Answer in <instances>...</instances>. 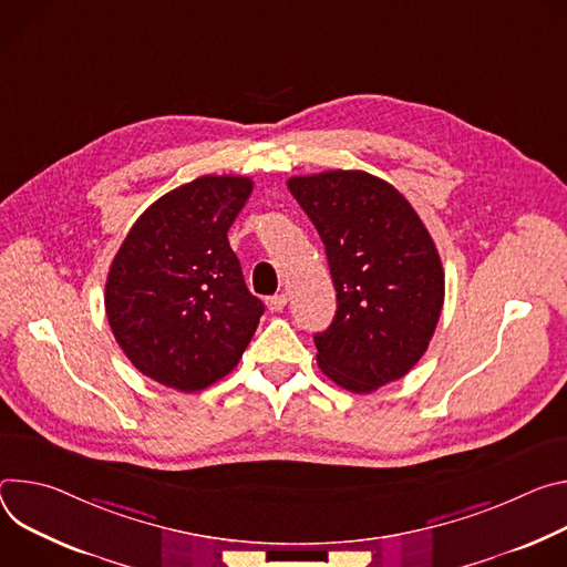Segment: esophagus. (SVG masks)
<instances>
[{
  "mask_svg": "<svg viewBox=\"0 0 567 567\" xmlns=\"http://www.w3.org/2000/svg\"><path fill=\"white\" fill-rule=\"evenodd\" d=\"M266 303H268V310H270V312H279V310H284V308H286V303H288V295H286V292H281V295L268 297V299H266Z\"/></svg>",
  "mask_w": 567,
  "mask_h": 567,
  "instance_id": "esophagus-1",
  "label": "esophagus"
}]
</instances>
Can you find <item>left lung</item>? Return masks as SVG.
Instances as JSON below:
<instances>
[{"label":"left lung","instance_id":"left-lung-1","mask_svg":"<svg viewBox=\"0 0 567 567\" xmlns=\"http://www.w3.org/2000/svg\"><path fill=\"white\" fill-rule=\"evenodd\" d=\"M316 225L338 310L316 336L318 364L340 388L369 394L425 353L444 306V268L432 236L396 188L364 171L288 179Z\"/></svg>","mask_w":567,"mask_h":567}]
</instances>
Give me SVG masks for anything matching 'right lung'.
Returning <instances> with one entry per match:
<instances>
[{
    "instance_id": "add662e5",
    "label": "right lung",
    "mask_w": 567,
    "mask_h": 567,
    "mask_svg": "<svg viewBox=\"0 0 567 567\" xmlns=\"http://www.w3.org/2000/svg\"><path fill=\"white\" fill-rule=\"evenodd\" d=\"M251 194L240 175H203L153 203L105 281L114 340L148 379L198 392L240 360L264 316L227 231Z\"/></svg>"
}]
</instances>
